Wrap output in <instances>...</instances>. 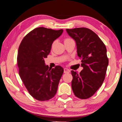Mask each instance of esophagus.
<instances>
[{"label":"esophagus","instance_id":"obj_1","mask_svg":"<svg viewBox=\"0 0 122 122\" xmlns=\"http://www.w3.org/2000/svg\"><path fill=\"white\" fill-rule=\"evenodd\" d=\"M70 73V70L68 68H64V73Z\"/></svg>","mask_w":122,"mask_h":122}]
</instances>
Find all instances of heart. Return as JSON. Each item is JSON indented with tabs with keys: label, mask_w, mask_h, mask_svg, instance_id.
<instances>
[{
	"label": "heart",
	"mask_w": 122,
	"mask_h": 122,
	"mask_svg": "<svg viewBox=\"0 0 122 122\" xmlns=\"http://www.w3.org/2000/svg\"><path fill=\"white\" fill-rule=\"evenodd\" d=\"M70 39H71V38H66L65 39V40H64V41H65L66 40H70Z\"/></svg>",
	"instance_id": "1"
}]
</instances>
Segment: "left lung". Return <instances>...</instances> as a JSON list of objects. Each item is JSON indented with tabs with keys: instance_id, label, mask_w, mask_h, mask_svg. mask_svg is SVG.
Wrapping results in <instances>:
<instances>
[{
	"instance_id": "8db88e82",
	"label": "left lung",
	"mask_w": 122,
	"mask_h": 122,
	"mask_svg": "<svg viewBox=\"0 0 122 122\" xmlns=\"http://www.w3.org/2000/svg\"><path fill=\"white\" fill-rule=\"evenodd\" d=\"M76 43L78 56L83 69L80 73L71 71L72 90L80 99L92 97L105 79L109 60L104 43L95 33L85 27L66 29Z\"/></svg>"
}]
</instances>
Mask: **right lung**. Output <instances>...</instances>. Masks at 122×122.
Returning <instances> with one entry per match:
<instances>
[{"label":"right lung","instance_id":"obj_1","mask_svg":"<svg viewBox=\"0 0 122 122\" xmlns=\"http://www.w3.org/2000/svg\"><path fill=\"white\" fill-rule=\"evenodd\" d=\"M62 32V29L36 28L24 36L18 49L20 77L29 94L38 101L50 100L57 92L63 69L60 66L49 68L44 59L50 53L53 41Z\"/></svg>","mask_w":122,"mask_h":122}]
</instances>
